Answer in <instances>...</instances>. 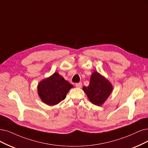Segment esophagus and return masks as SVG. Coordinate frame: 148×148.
<instances>
[{
	"label": "esophagus",
	"instance_id": "1",
	"mask_svg": "<svg viewBox=\"0 0 148 148\" xmlns=\"http://www.w3.org/2000/svg\"><path fill=\"white\" fill-rule=\"evenodd\" d=\"M75 86L77 87V88H81V87H82V83L80 82V83L75 84Z\"/></svg>",
	"mask_w": 148,
	"mask_h": 148
}]
</instances>
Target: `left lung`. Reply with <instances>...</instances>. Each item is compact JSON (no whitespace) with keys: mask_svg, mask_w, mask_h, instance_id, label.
<instances>
[{"mask_svg":"<svg viewBox=\"0 0 148 148\" xmlns=\"http://www.w3.org/2000/svg\"><path fill=\"white\" fill-rule=\"evenodd\" d=\"M113 89L110 82L97 71L92 73L89 85L82 88L90 101L97 106L103 104L111 95Z\"/></svg>","mask_w":148,"mask_h":148,"instance_id":"left-lung-1","label":"left lung"}]
</instances>
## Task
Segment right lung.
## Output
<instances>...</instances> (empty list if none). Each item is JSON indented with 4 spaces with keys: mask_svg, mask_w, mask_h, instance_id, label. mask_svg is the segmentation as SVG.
Segmentation results:
<instances>
[{
    "mask_svg": "<svg viewBox=\"0 0 148 148\" xmlns=\"http://www.w3.org/2000/svg\"><path fill=\"white\" fill-rule=\"evenodd\" d=\"M73 85L57 72L42 79L37 86L38 94L41 100L48 106H56L65 99Z\"/></svg>",
    "mask_w": 148,
    "mask_h": 148,
    "instance_id": "right-lung-1",
    "label": "right lung"
}]
</instances>
